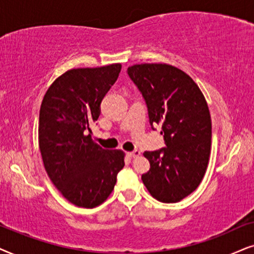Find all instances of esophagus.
<instances>
[{"instance_id": "obj_1", "label": "esophagus", "mask_w": 254, "mask_h": 254, "mask_svg": "<svg viewBox=\"0 0 254 254\" xmlns=\"http://www.w3.org/2000/svg\"><path fill=\"white\" fill-rule=\"evenodd\" d=\"M127 155H129L130 158H136V157H139V155H140V151L134 150V151H132V152H127Z\"/></svg>"}]
</instances>
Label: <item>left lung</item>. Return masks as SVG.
Instances as JSON below:
<instances>
[{
	"instance_id": "left-lung-1",
	"label": "left lung",
	"mask_w": 254,
	"mask_h": 254,
	"mask_svg": "<svg viewBox=\"0 0 254 254\" xmlns=\"http://www.w3.org/2000/svg\"><path fill=\"white\" fill-rule=\"evenodd\" d=\"M127 74L140 90L150 124L160 125L166 147L144 152L150 171L141 175L155 200L175 203L203 179L211 150V118L195 81L167 64H139Z\"/></svg>"
}]
</instances>
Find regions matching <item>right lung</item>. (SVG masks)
Returning a JSON list of instances; mask_svg holds the SVG:
<instances>
[{
  "label": "right lung",
  "mask_w": 254,
  "mask_h": 254,
  "mask_svg": "<svg viewBox=\"0 0 254 254\" xmlns=\"http://www.w3.org/2000/svg\"><path fill=\"white\" fill-rule=\"evenodd\" d=\"M121 68V64H113L67 70L53 81L40 106L38 143L44 167L76 207L102 204L124 167L123 151L104 150L88 133Z\"/></svg>",
  "instance_id": "add662e5"
}]
</instances>
